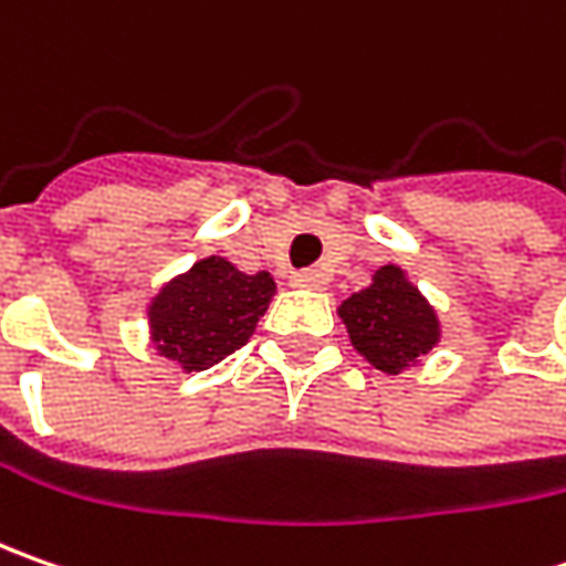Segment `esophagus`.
Listing matches in <instances>:
<instances>
[{"label":"esophagus","mask_w":566,"mask_h":566,"mask_svg":"<svg viewBox=\"0 0 566 566\" xmlns=\"http://www.w3.org/2000/svg\"><path fill=\"white\" fill-rule=\"evenodd\" d=\"M293 283H295V286H302V290H324L327 276L317 271V268H305V271L295 273Z\"/></svg>","instance_id":"esophagus-1"}]
</instances>
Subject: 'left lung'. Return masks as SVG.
I'll list each match as a JSON object with an SVG mask.
<instances>
[{"label":"left lung","instance_id":"obj_1","mask_svg":"<svg viewBox=\"0 0 566 566\" xmlns=\"http://www.w3.org/2000/svg\"><path fill=\"white\" fill-rule=\"evenodd\" d=\"M353 346L387 375H400L441 337L438 315L397 264L375 273L371 286L339 305Z\"/></svg>","mask_w":566,"mask_h":566}]
</instances>
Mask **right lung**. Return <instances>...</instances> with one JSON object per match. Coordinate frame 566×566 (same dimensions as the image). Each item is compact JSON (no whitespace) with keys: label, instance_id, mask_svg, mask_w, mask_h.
<instances>
[{"label":"right lung","instance_id":"add662e5","mask_svg":"<svg viewBox=\"0 0 566 566\" xmlns=\"http://www.w3.org/2000/svg\"><path fill=\"white\" fill-rule=\"evenodd\" d=\"M273 293L268 271L242 273L227 258H205L150 302V339L186 371H205L249 343Z\"/></svg>","mask_w":566,"mask_h":566}]
</instances>
